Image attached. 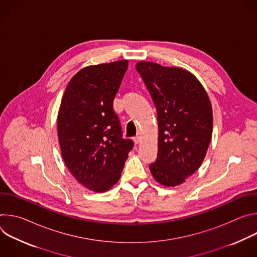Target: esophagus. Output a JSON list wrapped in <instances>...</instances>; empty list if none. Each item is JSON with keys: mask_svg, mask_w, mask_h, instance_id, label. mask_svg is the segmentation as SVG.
<instances>
[{"mask_svg": "<svg viewBox=\"0 0 257 257\" xmlns=\"http://www.w3.org/2000/svg\"><path fill=\"white\" fill-rule=\"evenodd\" d=\"M133 140H134V142H135L136 144H138V143H140V141H141V136H140V135H137V136H135V137L133 138Z\"/></svg>", "mask_w": 257, "mask_h": 257, "instance_id": "1", "label": "esophagus"}]
</instances>
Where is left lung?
Listing matches in <instances>:
<instances>
[{
  "label": "left lung",
  "mask_w": 257,
  "mask_h": 257,
  "mask_svg": "<svg viewBox=\"0 0 257 257\" xmlns=\"http://www.w3.org/2000/svg\"><path fill=\"white\" fill-rule=\"evenodd\" d=\"M136 70L157 108L158 158L150 165L154 178L177 186L201 166L212 134V108L199 80L187 70L138 62Z\"/></svg>",
  "instance_id": "obj_1"
}]
</instances>
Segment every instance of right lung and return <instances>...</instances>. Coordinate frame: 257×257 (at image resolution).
<instances>
[{
  "instance_id": "obj_1",
  "label": "right lung",
  "mask_w": 257,
  "mask_h": 257,
  "mask_svg": "<svg viewBox=\"0 0 257 257\" xmlns=\"http://www.w3.org/2000/svg\"><path fill=\"white\" fill-rule=\"evenodd\" d=\"M127 60L87 66L72 77L58 113L63 160L74 178L94 192L112 188L121 177L133 141L122 137L113 101Z\"/></svg>"
}]
</instances>
